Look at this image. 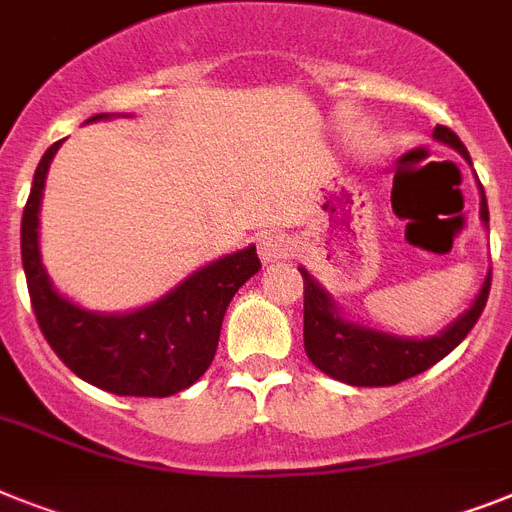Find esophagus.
Returning <instances> with one entry per match:
<instances>
[{
  "instance_id": "1",
  "label": "esophagus",
  "mask_w": 512,
  "mask_h": 512,
  "mask_svg": "<svg viewBox=\"0 0 512 512\" xmlns=\"http://www.w3.org/2000/svg\"><path fill=\"white\" fill-rule=\"evenodd\" d=\"M259 256L264 264L285 259V256H290V240H287L285 235L266 232V235H261L259 238Z\"/></svg>"
}]
</instances>
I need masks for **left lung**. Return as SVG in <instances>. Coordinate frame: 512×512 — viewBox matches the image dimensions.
<instances>
[{"label":"left lung","mask_w":512,"mask_h":512,"mask_svg":"<svg viewBox=\"0 0 512 512\" xmlns=\"http://www.w3.org/2000/svg\"><path fill=\"white\" fill-rule=\"evenodd\" d=\"M432 138L455 149L471 164L466 146L453 130L445 128V125H437ZM479 196V219L481 225L489 230L487 196H484L481 183ZM301 274L303 345H306L308 361L314 363L319 371H324L327 377L353 384V387H387V384H398L403 379L416 377L421 371L432 369L434 363L442 361L450 350L458 348L463 337L479 322L481 311L487 306L489 280H492V272H487L471 306L455 322L447 324L442 332L429 337H403L348 319L345 311L332 298V293H327L308 274L306 266H301Z\"/></svg>","instance_id":"left-lung-1"}]
</instances>
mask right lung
<instances>
[{
	"mask_svg": "<svg viewBox=\"0 0 512 512\" xmlns=\"http://www.w3.org/2000/svg\"><path fill=\"white\" fill-rule=\"evenodd\" d=\"M114 117L130 114L104 112L86 122ZM59 146L62 141L49 146L38 162L20 225L25 282L38 327L67 369L99 390L133 398H167L188 390L211 366L232 295L261 269L256 246L198 266L172 290L133 311L107 314L78 306L54 287L38 246L46 172Z\"/></svg>",
	"mask_w": 512,
	"mask_h": 512,
	"instance_id": "add662e5",
	"label": "right lung"
}]
</instances>
